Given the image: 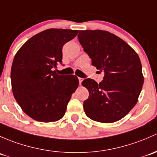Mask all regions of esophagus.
Returning a JSON list of instances; mask_svg holds the SVG:
<instances>
[{
	"instance_id": "obj_1",
	"label": "esophagus",
	"mask_w": 157,
	"mask_h": 157,
	"mask_svg": "<svg viewBox=\"0 0 157 157\" xmlns=\"http://www.w3.org/2000/svg\"><path fill=\"white\" fill-rule=\"evenodd\" d=\"M78 81H79V84H82V81H83V78H78Z\"/></svg>"
}]
</instances>
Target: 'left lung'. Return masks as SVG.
<instances>
[{"instance_id": "obj_1", "label": "left lung", "mask_w": 157, "mask_h": 157, "mask_svg": "<svg viewBox=\"0 0 157 157\" xmlns=\"http://www.w3.org/2000/svg\"><path fill=\"white\" fill-rule=\"evenodd\" d=\"M78 38L92 65L104 72L99 84L90 78L82 82L89 91L83 104L85 114L103 123L122 119L138 102L143 86L138 55L125 41L106 31H79Z\"/></svg>"}]
</instances>
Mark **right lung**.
<instances>
[{"label": "right lung", "mask_w": 157, "mask_h": 157, "mask_svg": "<svg viewBox=\"0 0 157 157\" xmlns=\"http://www.w3.org/2000/svg\"><path fill=\"white\" fill-rule=\"evenodd\" d=\"M78 30L50 29L29 39L17 51L11 68L13 96L22 110L38 122H56L63 117L78 86L75 75H61L62 49Z\"/></svg>", "instance_id": "obj_1"}]
</instances>
